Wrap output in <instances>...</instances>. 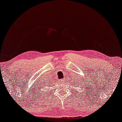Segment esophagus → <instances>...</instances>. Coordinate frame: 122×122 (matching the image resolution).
Wrapping results in <instances>:
<instances>
[{"label":"esophagus","instance_id":"34e87169","mask_svg":"<svg viewBox=\"0 0 122 122\" xmlns=\"http://www.w3.org/2000/svg\"><path fill=\"white\" fill-rule=\"evenodd\" d=\"M63 81H63V79H60V80H59V82L61 83H63Z\"/></svg>","mask_w":122,"mask_h":122}]
</instances>
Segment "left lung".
<instances>
[{
  "mask_svg": "<svg viewBox=\"0 0 122 122\" xmlns=\"http://www.w3.org/2000/svg\"><path fill=\"white\" fill-rule=\"evenodd\" d=\"M77 84V82H76V87H77V84ZM79 84H80V83H79V84H78V86H79V87H80V88H81H81H83V89H84V88H86V85H85V84H86V83H84V84H83V86H81V85H79ZM74 86H75V85H74ZM81 86L80 87V86ZM83 86L82 87V86ZM83 87H84V88H83ZM86 89H87V88H86ZM79 91H80V92H81V90H79ZM85 91H86V89H84V92H85ZM83 92V91L82 92V93ZM80 94H81V93H80Z\"/></svg>",
  "mask_w": 122,
  "mask_h": 122,
  "instance_id": "left-lung-1",
  "label": "left lung"
}]
</instances>
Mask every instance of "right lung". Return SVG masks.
I'll return each instance as SVG.
<instances>
[{
	"label": "right lung",
	"mask_w": 122,
	"mask_h": 122,
	"mask_svg": "<svg viewBox=\"0 0 122 122\" xmlns=\"http://www.w3.org/2000/svg\"><path fill=\"white\" fill-rule=\"evenodd\" d=\"M42 81V82H41V84H39V86H38V89H39V90H40V91H41V92H42V93H43L44 92V91H45V89H46V85H47V83H46V82H45V81ZM38 87V86H37ZM46 92H45V93H46Z\"/></svg>",
	"instance_id": "obj_1"
}]
</instances>
